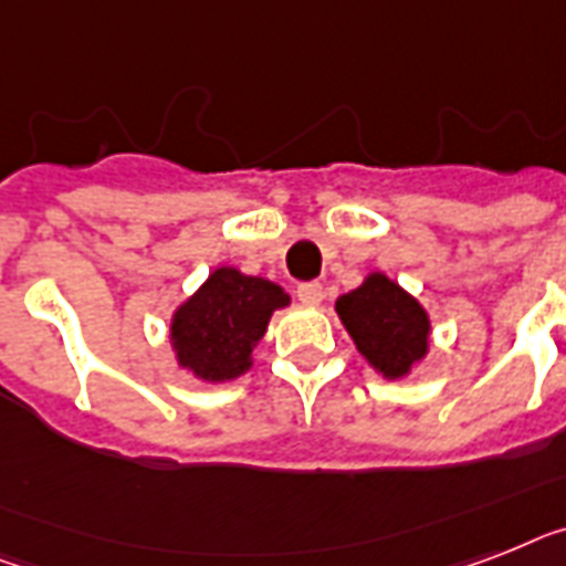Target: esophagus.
I'll list each match as a JSON object with an SVG mask.
<instances>
[{
  "mask_svg": "<svg viewBox=\"0 0 566 566\" xmlns=\"http://www.w3.org/2000/svg\"><path fill=\"white\" fill-rule=\"evenodd\" d=\"M294 292H297V301L306 303V306H317L324 301V286L321 283H301Z\"/></svg>",
  "mask_w": 566,
  "mask_h": 566,
  "instance_id": "1",
  "label": "esophagus"
}]
</instances>
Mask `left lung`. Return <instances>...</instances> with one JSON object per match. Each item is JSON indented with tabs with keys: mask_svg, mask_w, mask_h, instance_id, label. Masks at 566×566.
Returning a JSON list of instances; mask_svg holds the SVG:
<instances>
[{
	"mask_svg": "<svg viewBox=\"0 0 566 566\" xmlns=\"http://www.w3.org/2000/svg\"><path fill=\"white\" fill-rule=\"evenodd\" d=\"M335 312L358 353L385 378L408 376L413 364L428 356L431 317L413 294L387 274H367L361 286L340 294Z\"/></svg>",
	"mask_w": 566,
	"mask_h": 566,
	"instance_id": "8db88e82",
	"label": "left lung"
}]
</instances>
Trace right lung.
Listing matches in <instances>:
<instances>
[{"label":"right lung","instance_id":"1","mask_svg":"<svg viewBox=\"0 0 566 566\" xmlns=\"http://www.w3.org/2000/svg\"><path fill=\"white\" fill-rule=\"evenodd\" d=\"M289 306L283 286L219 265L199 292L172 312L170 344L179 367L202 381H231L251 370V353L277 310Z\"/></svg>","mask_w":566,"mask_h":566}]
</instances>
